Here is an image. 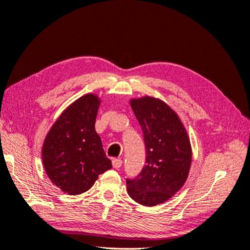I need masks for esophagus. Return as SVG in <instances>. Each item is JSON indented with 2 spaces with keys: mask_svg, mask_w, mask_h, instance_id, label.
Instances as JSON below:
<instances>
[{
  "mask_svg": "<svg viewBox=\"0 0 250 250\" xmlns=\"http://www.w3.org/2000/svg\"><path fill=\"white\" fill-rule=\"evenodd\" d=\"M122 166V161L121 160H112V167L115 169H119Z\"/></svg>",
  "mask_w": 250,
  "mask_h": 250,
  "instance_id": "1",
  "label": "esophagus"
}]
</instances>
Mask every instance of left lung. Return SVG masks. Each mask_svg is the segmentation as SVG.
Instances as JSON below:
<instances>
[{"label":"left lung","mask_w":250,"mask_h":250,"mask_svg":"<svg viewBox=\"0 0 250 250\" xmlns=\"http://www.w3.org/2000/svg\"><path fill=\"white\" fill-rule=\"evenodd\" d=\"M130 106L142 127L146 165L139 176L127 179L130 197L146 207L170 199L187 181L192 163V147L177 113L158 98L130 99Z\"/></svg>","instance_id":"8db88e82"}]
</instances>
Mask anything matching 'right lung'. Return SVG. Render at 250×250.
<instances>
[{
    "mask_svg": "<svg viewBox=\"0 0 250 250\" xmlns=\"http://www.w3.org/2000/svg\"><path fill=\"white\" fill-rule=\"evenodd\" d=\"M101 99L86 94L70 104L44 138L42 156L48 177L63 193L89 190L100 174L111 169L95 123Z\"/></svg>",
    "mask_w": 250,
    "mask_h": 250,
    "instance_id": "right-lung-1",
    "label": "right lung"
}]
</instances>
